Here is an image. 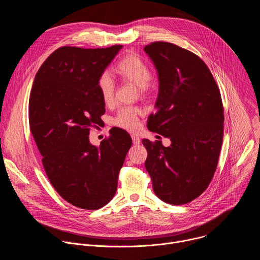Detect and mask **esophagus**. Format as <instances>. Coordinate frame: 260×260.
<instances>
[{
    "instance_id": "34e87169",
    "label": "esophagus",
    "mask_w": 260,
    "mask_h": 260,
    "mask_svg": "<svg viewBox=\"0 0 260 260\" xmlns=\"http://www.w3.org/2000/svg\"><path fill=\"white\" fill-rule=\"evenodd\" d=\"M132 139H133V143H134V145H139V144H141V139L139 138V137H137V136H132Z\"/></svg>"
}]
</instances>
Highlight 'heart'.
Returning a JSON list of instances; mask_svg holds the SVG:
<instances>
[{
  "mask_svg": "<svg viewBox=\"0 0 260 260\" xmlns=\"http://www.w3.org/2000/svg\"><path fill=\"white\" fill-rule=\"evenodd\" d=\"M118 75L137 85L141 94H146L150 88L152 73L148 64L135 54L123 56L115 66ZM98 91L104 104L111 105L114 102L115 82L109 72H103L96 81ZM141 110L136 107L121 108L113 119V123L121 128L134 131L139 125V116Z\"/></svg>",
  "mask_w": 260,
  "mask_h": 260,
  "instance_id": "b5f03b06",
  "label": "heart"
}]
</instances>
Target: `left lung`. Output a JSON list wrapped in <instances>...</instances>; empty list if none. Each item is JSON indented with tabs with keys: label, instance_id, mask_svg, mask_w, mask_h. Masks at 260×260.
I'll list each match as a JSON object with an SVG mask.
<instances>
[{
	"label": "left lung",
	"instance_id": "1",
	"mask_svg": "<svg viewBox=\"0 0 260 260\" xmlns=\"http://www.w3.org/2000/svg\"><path fill=\"white\" fill-rule=\"evenodd\" d=\"M158 75L156 113L147 127L171 140H143L145 168L154 193L171 205L187 204L209 186L223 140V105L207 64L194 53L168 42L146 45Z\"/></svg>",
	"mask_w": 260,
	"mask_h": 260
}]
</instances>
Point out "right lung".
<instances>
[{"label": "right lung", "mask_w": 260, "mask_h": 260, "mask_svg": "<svg viewBox=\"0 0 260 260\" xmlns=\"http://www.w3.org/2000/svg\"><path fill=\"white\" fill-rule=\"evenodd\" d=\"M121 48H58L37 72L29 95V128L46 175L64 201L85 210L113 199L132 146L129 135L118 127L100 147L88 136L105 113L98 78Z\"/></svg>", "instance_id": "add662e5"}]
</instances>
